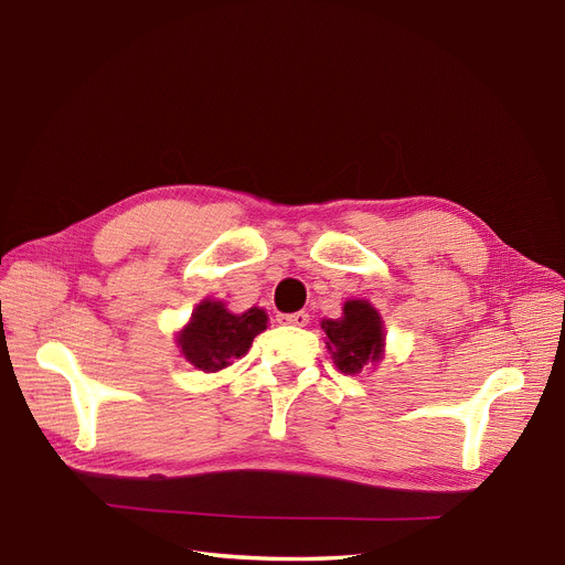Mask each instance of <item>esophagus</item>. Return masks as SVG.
<instances>
[{"mask_svg": "<svg viewBox=\"0 0 565 565\" xmlns=\"http://www.w3.org/2000/svg\"><path fill=\"white\" fill-rule=\"evenodd\" d=\"M279 323H288V326H307L309 323V315L307 312H294V315H279Z\"/></svg>", "mask_w": 565, "mask_h": 565, "instance_id": "1", "label": "esophagus"}]
</instances>
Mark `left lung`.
Wrapping results in <instances>:
<instances>
[{"mask_svg": "<svg viewBox=\"0 0 565 565\" xmlns=\"http://www.w3.org/2000/svg\"><path fill=\"white\" fill-rule=\"evenodd\" d=\"M342 319H326L321 329L329 335V350L342 373H359L382 356V321L366 300H350L342 307Z\"/></svg>", "mask_w": 565, "mask_h": 565, "instance_id": "8db88e82", "label": "left lung"}]
</instances>
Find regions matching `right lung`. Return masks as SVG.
Segmentation results:
<instances>
[{"mask_svg": "<svg viewBox=\"0 0 565 565\" xmlns=\"http://www.w3.org/2000/svg\"><path fill=\"white\" fill-rule=\"evenodd\" d=\"M267 329V315L250 307L244 315H232L223 302L204 300L192 312V321L178 335L185 359L199 371H221L232 359L248 352L253 338Z\"/></svg>", "mask_w": 565, "mask_h": 565, "instance_id": "obj_1", "label": "right lung"}]
</instances>
